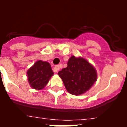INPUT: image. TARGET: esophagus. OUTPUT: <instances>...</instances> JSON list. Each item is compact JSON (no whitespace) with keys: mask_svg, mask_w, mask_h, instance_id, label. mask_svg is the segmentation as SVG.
Returning a JSON list of instances; mask_svg holds the SVG:
<instances>
[{"mask_svg":"<svg viewBox=\"0 0 127 127\" xmlns=\"http://www.w3.org/2000/svg\"><path fill=\"white\" fill-rule=\"evenodd\" d=\"M59 70H60V66L59 65H56L54 66V71L55 73H58Z\"/></svg>","mask_w":127,"mask_h":127,"instance_id":"esophagus-1","label":"esophagus"}]
</instances>
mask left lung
<instances>
[{
  "label": "left lung",
  "instance_id": "8db88e82",
  "mask_svg": "<svg viewBox=\"0 0 127 127\" xmlns=\"http://www.w3.org/2000/svg\"><path fill=\"white\" fill-rule=\"evenodd\" d=\"M66 91L73 95L85 93L93 86L97 78L95 68L82 57L72 56L67 63V67L58 73Z\"/></svg>",
  "mask_w": 127,
  "mask_h": 127
}]
</instances>
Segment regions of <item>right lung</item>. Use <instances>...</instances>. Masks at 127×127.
I'll return each instance as SVG.
<instances>
[{"instance_id":"right-lung-1","label":"right lung","mask_w":127,"mask_h":127,"mask_svg":"<svg viewBox=\"0 0 127 127\" xmlns=\"http://www.w3.org/2000/svg\"><path fill=\"white\" fill-rule=\"evenodd\" d=\"M54 72L49 63L37 61L27 71V77L30 86L36 90H42L49 82Z\"/></svg>"}]
</instances>
